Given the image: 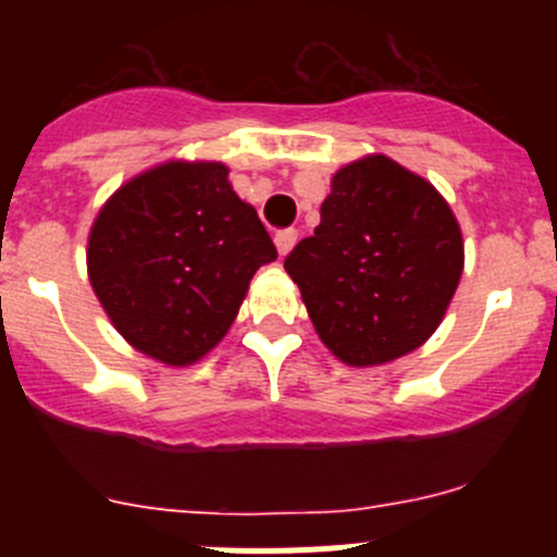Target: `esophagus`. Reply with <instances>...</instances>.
I'll list each match as a JSON object with an SVG mask.
<instances>
[{
	"label": "esophagus",
	"mask_w": 557,
	"mask_h": 557,
	"mask_svg": "<svg viewBox=\"0 0 557 557\" xmlns=\"http://www.w3.org/2000/svg\"><path fill=\"white\" fill-rule=\"evenodd\" d=\"M296 243H299V232L296 228H283V232L274 234V245H277L280 256H288Z\"/></svg>",
	"instance_id": "obj_1"
}]
</instances>
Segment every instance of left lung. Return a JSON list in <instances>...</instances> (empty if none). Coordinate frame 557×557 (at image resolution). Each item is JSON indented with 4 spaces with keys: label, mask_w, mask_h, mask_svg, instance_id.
<instances>
[{
    "label": "left lung",
    "mask_w": 557,
    "mask_h": 557,
    "mask_svg": "<svg viewBox=\"0 0 557 557\" xmlns=\"http://www.w3.org/2000/svg\"><path fill=\"white\" fill-rule=\"evenodd\" d=\"M323 345L347 367H380L423 345L463 272L450 205L387 156L342 166L320 226L285 258Z\"/></svg>",
    "instance_id": "1"
}]
</instances>
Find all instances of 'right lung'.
I'll list each match as a JSON object with an SVG mask.
<instances>
[{
	"instance_id": "add662e5",
	"label": "right lung",
	"mask_w": 557,
	"mask_h": 557,
	"mask_svg": "<svg viewBox=\"0 0 557 557\" xmlns=\"http://www.w3.org/2000/svg\"><path fill=\"white\" fill-rule=\"evenodd\" d=\"M274 258L258 212L218 161L137 174L88 234V280L112 325L166 367H190L226 336L252 274Z\"/></svg>"
}]
</instances>
